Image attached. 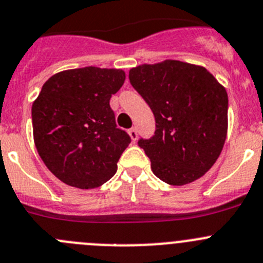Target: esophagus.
<instances>
[{"mask_svg":"<svg viewBox=\"0 0 263 263\" xmlns=\"http://www.w3.org/2000/svg\"><path fill=\"white\" fill-rule=\"evenodd\" d=\"M128 135H129V137H131L132 141H134V143H135V141H136V140H137V131H136V128H131V129H129Z\"/></svg>","mask_w":263,"mask_h":263,"instance_id":"34e87169","label":"esophagus"}]
</instances>
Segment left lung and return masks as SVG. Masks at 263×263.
Masks as SVG:
<instances>
[{
	"label": "left lung",
	"mask_w": 263,
	"mask_h": 263,
	"mask_svg": "<svg viewBox=\"0 0 263 263\" xmlns=\"http://www.w3.org/2000/svg\"><path fill=\"white\" fill-rule=\"evenodd\" d=\"M129 82L156 118L154 136L139 141L154 175L170 185L205 175L227 137L226 88L202 66L175 60L131 68Z\"/></svg>",
	"instance_id": "obj_1"
}]
</instances>
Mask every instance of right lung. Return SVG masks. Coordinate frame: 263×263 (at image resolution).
<instances>
[{
	"mask_svg": "<svg viewBox=\"0 0 263 263\" xmlns=\"http://www.w3.org/2000/svg\"><path fill=\"white\" fill-rule=\"evenodd\" d=\"M123 70L95 66L50 76L32 104L33 141L46 167L80 190L101 187L117 173L131 137L117 128L110 98Z\"/></svg>",
	"mask_w": 263,
	"mask_h": 263,
	"instance_id": "1",
	"label": "right lung"
}]
</instances>
